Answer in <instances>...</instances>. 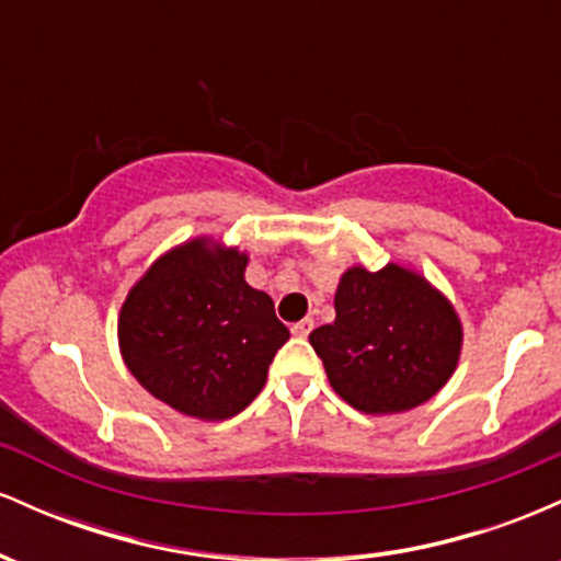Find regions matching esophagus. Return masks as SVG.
Masks as SVG:
<instances>
[{
	"label": "esophagus",
	"mask_w": 561,
	"mask_h": 561,
	"mask_svg": "<svg viewBox=\"0 0 561 561\" xmlns=\"http://www.w3.org/2000/svg\"><path fill=\"white\" fill-rule=\"evenodd\" d=\"M313 330V319H302L298 324H293V334L295 337H308V332Z\"/></svg>",
	"instance_id": "1"
}]
</instances>
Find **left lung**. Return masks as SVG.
<instances>
[{
  "label": "left lung",
  "instance_id": "obj_1",
  "mask_svg": "<svg viewBox=\"0 0 561 561\" xmlns=\"http://www.w3.org/2000/svg\"><path fill=\"white\" fill-rule=\"evenodd\" d=\"M332 324L308 334L334 392L366 414H398L454 375L461 324L454 306L409 268H347Z\"/></svg>",
  "mask_w": 561,
  "mask_h": 561
}]
</instances>
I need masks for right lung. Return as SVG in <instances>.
<instances>
[{
    "label": "right lung",
    "mask_w": 561,
    "mask_h": 561,
    "mask_svg": "<svg viewBox=\"0 0 561 561\" xmlns=\"http://www.w3.org/2000/svg\"><path fill=\"white\" fill-rule=\"evenodd\" d=\"M244 266L248 255L192 240L152 263L121 308L128 371L186 416L240 414L289 340L274 300L244 282Z\"/></svg>",
    "instance_id": "right-lung-1"
}]
</instances>
